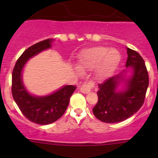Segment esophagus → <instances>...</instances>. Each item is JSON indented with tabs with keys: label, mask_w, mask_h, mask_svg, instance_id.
I'll return each instance as SVG.
<instances>
[{
	"label": "esophagus",
	"mask_w": 158,
	"mask_h": 158,
	"mask_svg": "<svg viewBox=\"0 0 158 158\" xmlns=\"http://www.w3.org/2000/svg\"><path fill=\"white\" fill-rule=\"evenodd\" d=\"M93 87V82H89V83H85L82 85L81 87L80 88L81 92L84 94H87V93L91 92V89Z\"/></svg>",
	"instance_id": "obj_1"
}]
</instances>
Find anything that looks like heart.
Here are the masks:
<instances>
[{
  "label": "heart",
  "mask_w": 158,
  "mask_h": 158,
  "mask_svg": "<svg viewBox=\"0 0 158 158\" xmlns=\"http://www.w3.org/2000/svg\"><path fill=\"white\" fill-rule=\"evenodd\" d=\"M120 61L121 54L118 50L97 46L81 52L76 70L81 73V70H92L96 68V73L100 78H107L115 72Z\"/></svg>",
  "instance_id": "heart-1"
}]
</instances>
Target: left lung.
Instances as JSON below:
<instances>
[{
	"label": "left lung",
	"instance_id": "8db88e82",
	"mask_svg": "<svg viewBox=\"0 0 158 158\" xmlns=\"http://www.w3.org/2000/svg\"><path fill=\"white\" fill-rule=\"evenodd\" d=\"M126 49V69L98 85V102L93 112L98 119L107 123L126 120L139 111L149 85L144 60L138 52Z\"/></svg>",
	"mask_w": 158,
	"mask_h": 158
}]
</instances>
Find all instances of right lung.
<instances>
[{"instance_id":"1","label":"right lung","mask_w":158,"mask_h":158,"mask_svg":"<svg viewBox=\"0 0 158 158\" xmlns=\"http://www.w3.org/2000/svg\"><path fill=\"white\" fill-rule=\"evenodd\" d=\"M54 41V39H48L27 48L17 60L12 71V93L14 100L26 118L40 125L51 124L62 116L77 88L74 85H63L51 94L35 96L25 87L23 72L26 64L42 51L51 48Z\"/></svg>"}]
</instances>
